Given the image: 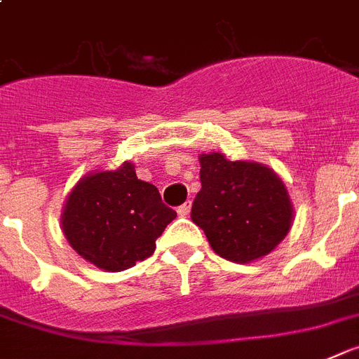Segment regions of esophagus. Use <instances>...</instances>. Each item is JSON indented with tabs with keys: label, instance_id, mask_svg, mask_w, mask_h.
I'll return each mask as SVG.
<instances>
[{
	"label": "esophagus",
	"instance_id": "esophagus-1",
	"mask_svg": "<svg viewBox=\"0 0 359 359\" xmlns=\"http://www.w3.org/2000/svg\"><path fill=\"white\" fill-rule=\"evenodd\" d=\"M191 207H192V201H185L182 207H177V215L189 216V212H191Z\"/></svg>",
	"mask_w": 359,
	"mask_h": 359
}]
</instances>
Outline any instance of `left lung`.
Instances as JSON below:
<instances>
[{"label":"left lung","instance_id":"8db88e82","mask_svg":"<svg viewBox=\"0 0 359 359\" xmlns=\"http://www.w3.org/2000/svg\"><path fill=\"white\" fill-rule=\"evenodd\" d=\"M201 189L191 218L222 259L248 264L277 248L293 224L292 198L279 174L257 161L200 154Z\"/></svg>","mask_w":359,"mask_h":359}]
</instances>
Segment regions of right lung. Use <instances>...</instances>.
I'll return each mask as SVG.
<instances>
[{
  "label": "right lung",
  "mask_w": 359,
  "mask_h": 359,
  "mask_svg": "<svg viewBox=\"0 0 359 359\" xmlns=\"http://www.w3.org/2000/svg\"><path fill=\"white\" fill-rule=\"evenodd\" d=\"M176 218L152 183L141 182L133 163L93 170L76 182L62 207V233L90 264L123 271L156 250V240Z\"/></svg>",
  "instance_id": "add662e5"
}]
</instances>
